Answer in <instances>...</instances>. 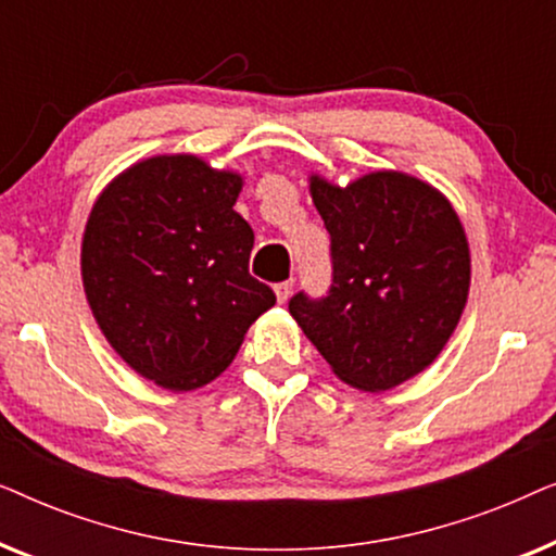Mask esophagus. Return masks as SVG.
Returning <instances> with one entry per match:
<instances>
[{"mask_svg": "<svg viewBox=\"0 0 556 556\" xmlns=\"http://www.w3.org/2000/svg\"><path fill=\"white\" fill-rule=\"evenodd\" d=\"M293 283H295L293 278H291V280H280V283H276V288H273V291H276V299H278V303H286L288 299H291V293H293Z\"/></svg>", "mask_w": 556, "mask_h": 556, "instance_id": "34e87169", "label": "esophagus"}]
</instances>
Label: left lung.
<instances>
[{
	"label": "left lung",
	"mask_w": 556,
	"mask_h": 556,
	"mask_svg": "<svg viewBox=\"0 0 556 556\" xmlns=\"http://www.w3.org/2000/svg\"><path fill=\"white\" fill-rule=\"evenodd\" d=\"M331 235L324 299L295 293L288 311L333 375L364 392L428 369L468 301L470 253L453 204L428 181L371 172L337 187L311 177Z\"/></svg>",
	"instance_id": "left-lung-1"
}]
</instances>
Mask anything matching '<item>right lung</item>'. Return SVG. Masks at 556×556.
<instances>
[{
  "label": "right lung",
  "instance_id": "1",
  "mask_svg": "<svg viewBox=\"0 0 556 556\" xmlns=\"http://www.w3.org/2000/svg\"><path fill=\"white\" fill-rule=\"evenodd\" d=\"M242 177L192 154L128 166L83 232V288L128 367L172 392L223 375L276 293L250 276L255 235L235 212Z\"/></svg>",
  "mask_w": 556,
  "mask_h": 556
}]
</instances>
